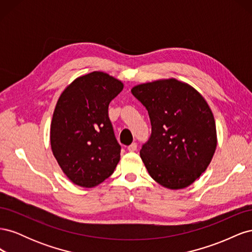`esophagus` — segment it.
<instances>
[{
  "instance_id": "esophagus-1",
  "label": "esophagus",
  "mask_w": 252,
  "mask_h": 252,
  "mask_svg": "<svg viewBox=\"0 0 252 252\" xmlns=\"http://www.w3.org/2000/svg\"><path fill=\"white\" fill-rule=\"evenodd\" d=\"M136 147H138V145H136V143H132V144H130L128 146V150L129 151H135Z\"/></svg>"
}]
</instances>
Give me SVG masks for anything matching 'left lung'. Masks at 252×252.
<instances>
[{"mask_svg":"<svg viewBox=\"0 0 252 252\" xmlns=\"http://www.w3.org/2000/svg\"><path fill=\"white\" fill-rule=\"evenodd\" d=\"M132 94L146 107L151 134L140 156L150 177L169 189L200 178L217 148V129L205 98L175 79L136 85Z\"/></svg>","mask_w":252,"mask_h":252,"instance_id":"left-lung-1","label":"left lung"}]
</instances>
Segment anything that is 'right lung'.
<instances>
[{"label":"right lung","instance_id":"right-lung-1","mask_svg":"<svg viewBox=\"0 0 252 252\" xmlns=\"http://www.w3.org/2000/svg\"><path fill=\"white\" fill-rule=\"evenodd\" d=\"M123 87L111 75L94 71L75 79L59 97L50 126L51 149L75 185L94 187L116 169L121 146L108 106Z\"/></svg>","mask_w":252,"mask_h":252}]
</instances>
